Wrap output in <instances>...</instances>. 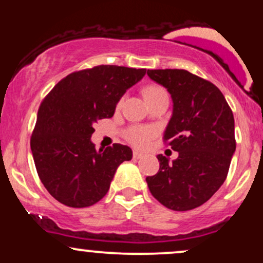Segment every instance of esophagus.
Listing matches in <instances>:
<instances>
[{"mask_svg":"<svg viewBox=\"0 0 263 263\" xmlns=\"http://www.w3.org/2000/svg\"><path fill=\"white\" fill-rule=\"evenodd\" d=\"M142 157V153L138 152V151H134V158L135 159H140Z\"/></svg>","mask_w":263,"mask_h":263,"instance_id":"34e87169","label":"esophagus"}]
</instances>
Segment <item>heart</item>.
Here are the masks:
<instances>
[{"mask_svg":"<svg viewBox=\"0 0 263 263\" xmlns=\"http://www.w3.org/2000/svg\"><path fill=\"white\" fill-rule=\"evenodd\" d=\"M167 93L163 87L158 85H149L143 90V95L146 100L156 98V96ZM156 135V129L149 126H131L125 131V138L132 146L137 148H143L148 144L151 138Z\"/></svg>","mask_w":263,"mask_h":263,"instance_id":"heart-1","label":"heart"}]
</instances>
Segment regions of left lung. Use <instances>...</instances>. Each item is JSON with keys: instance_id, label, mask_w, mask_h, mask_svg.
<instances>
[{"instance_id": "obj_1", "label": "left lung", "mask_w": 263, "mask_h": 263, "mask_svg": "<svg viewBox=\"0 0 263 263\" xmlns=\"http://www.w3.org/2000/svg\"><path fill=\"white\" fill-rule=\"evenodd\" d=\"M147 75L171 93L173 111L163 138L179 155L172 162L157 156L159 171L146 178L147 185L168 209H195L228 176L236 149L234 115L218 87L189 71L157 69Z\"/></svg>"}]
</instances>
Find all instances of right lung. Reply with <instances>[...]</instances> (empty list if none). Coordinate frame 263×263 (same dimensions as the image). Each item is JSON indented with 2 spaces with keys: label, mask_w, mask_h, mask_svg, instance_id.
Segmentation results:
<instances>
[{
  "label": "right lung",
  "mask_w": 263,
  "mask_h": 263,
  "mask_svg": "<svg viewBox=\"0 0 263 263\" xmlns=\"http://www.w3.org/2000/svg\"><path fill=\"white\" fill-rule=\"evenodd\" d=\"M146 69L99 65L60 80L38 110L31 149L38 176L59 203L91 206L106 195L116 170L132 158L123 144L96 149L93 125L114 116L120 99Z\"/></svg>",
  "instance_id": "obj_1"
}]
</instances>
